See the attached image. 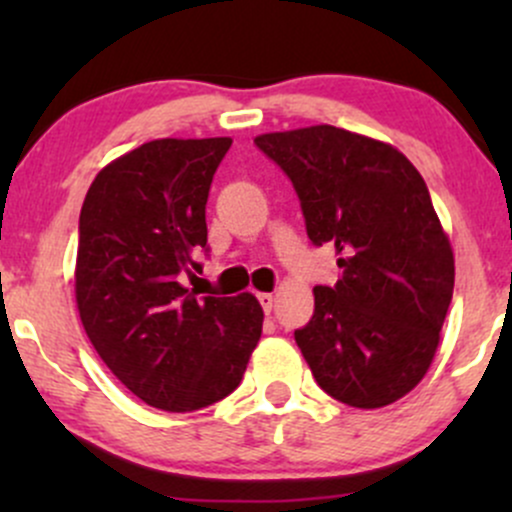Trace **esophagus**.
Instances as JSON below:
<instances>
[{
  "label": "esophagus",
  "instance_id": "obj_1",
  "mask_svg": "<svg viewBox=\"0 0 512 512\" xmlns=\"http://www.w3.org/2000/svg\"><path fill=\"white\" fill-rule=\"evenodd\" d=\"M257 301H260L264 313H272V305H274L272 293H257Z\"/></svg>",
  "mask_w": 512,
  "mask_h": 512
}]
</instances>
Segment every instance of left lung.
<instances>
[{
    "mask_svg": "<svg viewBox=\"0 0 512 512\" xmlns=\"http://www.w3.org/2000/svg\"><path fill=\"white\" fill-rule=\"evenodd\" d=\"M286 173L313 245L342 257L334 286L293 332L317 385L356 409L414 390L431 366L452 301L455 260L421 173L395 146L332 125L262 134Z\"/></svg>",
    "mask_w": 512,
    "mask_h": 512,
    "instance_id": "1",
    "label": "left lung"
}]
</instances>
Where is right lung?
Here are the masks:
<instances>
[{"label": "right lung", "mask_w": 512, "mask_h": 512, "mask_svg": "<svg viewBox=\"0 0 512 512\" xmlns=\"http://www.w3.org/2000/svg\"><path fill=\"white\" fill-rule=\"evenodd\" d=\"M231 139H154L105 166L79 216L76 305L93 349L132 395L195 411L228 397L260 342L252 293L180 284L207 255V199Z\"/></svg>", "instance_id": "obj_1"}]
</instances>
